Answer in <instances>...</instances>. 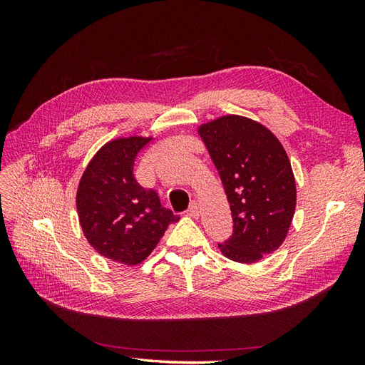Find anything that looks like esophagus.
<instances>
[{
	"instance_id": "esophagus-1",
	"label": "esophagus",
	"mask_w": 365,
	"mask_h": 365,
	"mask_svg": "<svg viewBox=\"0 0 365 365\" xmlns=\"http://www.w3.org/2000/svg\"><path fill=\"white\" fill-rule=\"evenodd\" d=\"M187 215H189L190 217H200V215H201V208H200V205H197L196 202H192V205L189 207V210H187Z\"/></svg>"
}]
</instances>
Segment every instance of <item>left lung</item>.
Wrapping results in <instances>:
<instances>
[{
    "label": "left lung",
    "mask_w": 365,
    "mask_h": 365,
    "mask_svg": "<svg viewBox=\"0 0 365 365\" xmlns=\"http://www.w3.org/2000/svg\"><path fill=\"white\" fill-rule=\"evenodd\" d=\"M222 181L233 236L219 250L230 260L256 263L283 244L297 204L291 161L279 138L256 120L222 115L197 126Z\"/></svg>",
    "instance_id": "8db88e82"
}]
</instances>
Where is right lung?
I'll return each mask as SVG.
<instances>
[{
    "mask_svg": "<svg viewBox=\"0 0 365 365\" xmlns=\"http://www.w3.org/2000/svg\"><path fill=\"white\" fill-rule=\"evenodd\" d=\"M153 137L108 141L85 168L76 193L83 236L101 256L134 267L155 250L178 217L161 207L155 190H145L134 176L138 152Z\"/></svg>",
    "mask_w": 365,
    "mask_h": 365,
    "instance_id": "add662e5",
    "label": "right lung"
}]
</instances>
